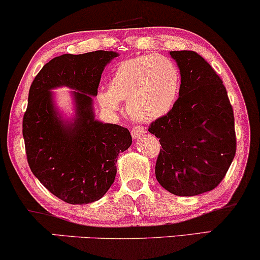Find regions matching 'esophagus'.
I'll use <instances>...</instances> for the list:
<instances>
[{"label": "esophagus", "instance_id": "esophagus-1", "mask_svg": "<svg viewBox=\"0 0 260 260\" xmlns=\"http://www.w3.org/2000/svg\"><path fill=\"white\" fill-rule=\"evenodd\" d=\"M146 133H147V130L142 126H135V127H133V129H131V135H133L134 139H139L140 136L145 135Z\"/></svg>", "mask_w": 260, "mask_h": 260}]
</instances>
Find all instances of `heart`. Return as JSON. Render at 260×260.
<instances>
[{
    "label": "heart",
    "instance_id": "b5f03b06",
    "mask_svg": "<svg viewBox=\"0 0 260 260\" xmlns=\"http://www.w3.org/2000/svg\"><path fill=\"white\" fill-rule=\"evenodd\" d=\"M181 72L168 56L158 54L124 60L111 75L110 88H101L96 100L105 110L114 112L126 100L127 113L134 120L150 123L168 114L177 101Z\"/></svg>",
    "mask_w": 260,
    "mask_h": 260
}]
</instances>
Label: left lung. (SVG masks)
Listing matches in <instances>:
<instances>
[{
  "mask_svg": "<svg viewBox=\"0 0 260 260\" xmlns=\"http://www.w3.org/2000/svg\"><path fill=\"white\" fill-rule=\"evenodd\" d=\"M181 72V89L171 111L150 124L159 139L155 177L178 197L212 190L236 152L234 112L222 79L191 50L170 52Z\"/></svg>",
  "mask_w": 260,
  "mask_h": 260,
  "instance_id": "left-lung-1",
  "label": "left lung"
}]
</instances>
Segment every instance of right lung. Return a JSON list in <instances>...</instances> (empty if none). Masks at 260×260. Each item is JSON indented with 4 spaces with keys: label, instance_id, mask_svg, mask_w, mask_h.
Listing matches in <instances>:
<instances>
[{
    "label": "right lung",
    "instance_id": "add662e5",
    "mask_svg": "<svg viewBox=\"0 0 260 260\" xmlns=\"http://www.w3.org/2000/svg\"><path fill=\"white\" fill-rule=\"evenodd\" d=\"M119 54H63L46 63L28 91L22 120L27 162L32 174L56 198L83 205L100 200L113 184L117 156L131 146L126 127L95 119L92 98L105 67ZM72 88L75 117L57 111L53 88Z\"/></svg>",
    "mask_w": 260,
    "mask_h": 260
}]
</instances>
